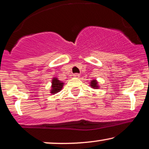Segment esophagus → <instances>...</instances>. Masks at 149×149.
<instances>
[{"instance_id": "obj_1", "label": "esophagus", "mask_w": 149, "mask_h": 149, "mask_svg": "<svg viewBox=\"0 0 149 149\" xmlns=\"http://www.w3.org/2000/svg\"><path fill=\"white\" fill-rule=\"evenodd\" d=\"M79 75H80V74H78V73H75V74H73V77H80Z\"/></svg>"}]
</instances>
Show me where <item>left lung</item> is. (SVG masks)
Listing matches in <instances>:
<instances>
[{
  "mask_svg": "<svg viewBox=\"0 0 149 149\" xmlns=\"http://www.w3.org/2000/svg\"><path fill=\"white\" fill-rule=\"evenodd\" d=\"M90 86L91 87H92L93 89H99V87H100V86L98 85L97 81L96 80H93V81H91Z\"/></svg>",
  "mask_w": 149,
  "mask_h": 149,
  "instance_id": "1",
  "label": "left lung"
}]
</instances>
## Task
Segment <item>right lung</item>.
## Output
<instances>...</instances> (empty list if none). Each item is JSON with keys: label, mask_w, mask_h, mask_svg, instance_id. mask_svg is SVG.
Here are the masks:
<instances>
[{"label": "right lung", "mask_w": 149, "mask_h": 149, "mask_svg": "<svg viewBox=\"0 0 149 149\" xmlns=\"http://www.w3.org/2000/svg\"><path fill=\"white\" fill-rule=\"evenodd\" d=\"M63 85L64 83H62L60 80L54 77V78H53L52 81V89L50 90V93L52 95L57 93L58 92H59L62 90Z\"/></svg>", "instance_id": "1"}]
</instances>
